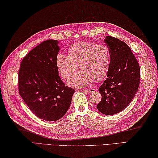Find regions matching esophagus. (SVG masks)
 Returning a JSON list of instances; mask_svg holds the SVG:
<instances>
[{
    "label": "esophagus",
    "mask_w": 158,
    "mask_h": 158,
    "mask_svg": "<svg viewBox=\"0 0 158 158\" xmlns=\"http://www.w3.org/2000/svg\"><path fill=\"white\" fill-rule=\"evenodd\" d=\"M95 91L94 89H85V92H86L87 93H91V92H94Z\"/></svg>",
    "instance_id": "esophagus-1"
}]
</instances>
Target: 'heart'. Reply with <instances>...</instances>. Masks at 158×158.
I'll return each mask as SVG.
<instances>
[{
    "label": "heart",
    "instance_id": "heart-1",
    "mask_svg": "<svg viewBox=\"0 0 158 158\" xmlns=\"http://www.w3.org/2000/svg\"><path fill=\"white\" fill-rule=\"evenodd\" d=\"M68 53V55L58 54L55 58V65L64 79H69L76 71L77 66L81 69L69 80V86L84 87L93 81H102L107 76L111 54L106 45L82 41L69 46Z\"/></svg>",
    "mask_w": 158,
    "mask_h": 158
}]
</instances>
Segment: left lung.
I'll return each mask as SVG.
<instances>
[{
  "label": "left lung",
  "instance_id": "obj_1",
  "mask_svg": "<svg viewBox=\"0 0 158 158\" xmlns=\"http://www.w3.org/2000/svg\"><path fill=\"white\" fill-rule=\"evenodd\" d=\"M111 54L107 78L98 88L102 96L97 109L102 114L120 112L134 98L139 85L140 69L137 60L127 44L107 36L104 40Z\"/></svg>",
  "mask_w": 158,
  "mask_h": 158
}]
</instances>
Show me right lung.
<instances>
[{"instance_id":"add662e5","label":"right lung","mask_w":158,"mask_h":158,"mask_svg":"<svg viewBox=\"0 0 158 158\" xmlns=\"http://www.w3.org/2000/svg\"><path fill=\"white\" fill-rule=\"evenodd\" d=\"M58 44L48 40L36 46L22 60L19 72V94L32 113L48 121L66 114L75 92L59 76L55 65Z\"/></svg>"}]
</instances>
